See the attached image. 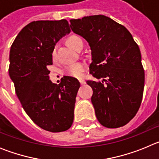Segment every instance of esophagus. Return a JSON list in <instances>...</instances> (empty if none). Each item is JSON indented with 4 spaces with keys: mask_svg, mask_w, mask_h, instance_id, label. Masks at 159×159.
Returning a JSON list of instances; mask_svg holds the SVG:
<instances>
[{
    "mask_svg": "<svg viewBox=\"0 0 159 159\" xmlns=\"http://www.w3.org/2000/svg\"><path fill=\"white\" fill-rule=\"evenodd\" d=\"M79 81H80V83L81 85H84V84H85V81H84V79H79Z\"/></svg>",
    "mask_w": 159,
    "mask_h": 159,
    "instance_id": "1",
    "label": "esophagus"
}]
</instances>
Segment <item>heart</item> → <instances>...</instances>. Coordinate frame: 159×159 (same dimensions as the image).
<instances>
[{"label": "heart", "mask_w": 159, "mask_h": 159, "mask_svg": "<svg viewBox=\"0 0 159 159\" xmlns=\"http://www.w3.org/2000/svg\"><path fill=\"white\" fill-rule=\"evenodd\" d=\"M67 43L70 47L76 50V51H78L80 48H83L82 40L79 36H75V35L67 38ZM52 57L53 60H55V58H56L55 51H52ZM84 68H85V66H84V64H82V63H75V64L67 66L64 68V73L67 75H69V76L80 77L82 75L83 71H84Z\"/></svg>", "instance_id": "obj_1"}]
</instances>
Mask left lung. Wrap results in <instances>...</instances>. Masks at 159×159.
<instances>
[{
  "instance_id": "8db88e82",
  "label": "left lung",
  "mask_w": 159,
  "mask_h": 159,
  "mask_svg": "<svg viewBox=\"0 0 159 159\" xmlns=\"http://www.w3.org/2000/svg\"><path fill=\"white\" fill-rule=\"evenodd\" d=\"M70 22L91 47L90 74L102 79L87 81L98 121L108 128L123 127L135 116L143 99L145 73L139 45L123 25L103 15Z\"/></svg>"
}]
</instances>
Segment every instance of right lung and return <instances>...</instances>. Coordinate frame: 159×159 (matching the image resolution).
<instances>
[{
	"instance_id": "right-lung-1",
	"label": "right lung",
	"mask_w": 159,
	"mask_h": 159,
	"mask_svg": "<svg viewBox=\"0 0 159 159\" xmlns=\"http://www.w3.org/2000/svg\"><path fill=\"white\" fill-rule=\"evenodd\" d=\"M70 32L67 20L32 21L19 32L10 48L8 73L16 95L30 119L48 131H65L74 119L80 84L71 76L53 84L48 69L56 43Z\"/></svg>"
}]
</instances>
